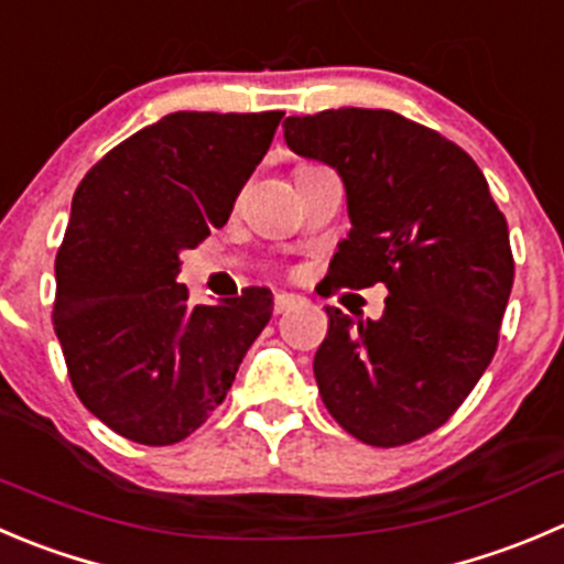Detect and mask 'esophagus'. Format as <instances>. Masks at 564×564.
Returning a JSON list of instances; mask_svg holds the SVG:
<instances>
[{
  "instance_id": "obj_1",
  "label": "esophagus",
  "mask_w": 564,
  "mask_h": 564,
  "mask_svg": "<svg viewBox=\"0 0 564 564\" xmlns=\"http://www.w3.org/2000/svg\"><path fill=\"white\" fill-rule=\"evenodd\" d=\"M297 303H303V300H300L297 294L278 292L275 294V305H272V308H275V314H283V311H289V308H292V305H297Z\"/></svg>"
}]
</instances>
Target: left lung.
<instances>
[{"label": "left lung", "mask_w": 564, "mask_h": 564, "mask_svg": "<svg viewBox=\"0 0 564 564\" xmlns=\"http://www.w3.org/2000/svg\"><path fill=\"white\" fill-rule=\"evenodd\" d=\"M289 149L336 167L347 239L333 289L386 283L380 319L327 305L314 358L327 413L369 446L444 427L499 347L516 278L510 231L477 162L391 109H325L283 120Z\"/></svg>", "instance_id": "left-lung-1"}]
</instances>
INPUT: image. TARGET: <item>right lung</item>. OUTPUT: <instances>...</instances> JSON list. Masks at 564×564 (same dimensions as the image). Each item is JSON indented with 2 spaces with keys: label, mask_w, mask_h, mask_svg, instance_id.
Listing matches in <instances>:
<instances>
[{
  "label": "right lung",
  "mask_w": 564,
  "mask_h": 564,
  "mask_svg": "<svg viewBox=\"0 0 564 564\" xmlns=\"http://www.w3.org/2000/svg\"><path fill=\"white\" fill-rule=\"evenodd\" d=\"M283 112H173L87 171L57 250L54 333L70 386L109 430L171 446L226 399L272 316L270 289L189 305L182 250L231 217Z\"/></svg>",
  "instance_id": "add662e5"
}]
</instances>
